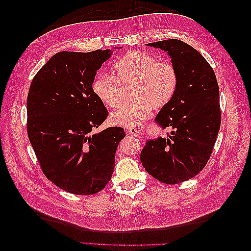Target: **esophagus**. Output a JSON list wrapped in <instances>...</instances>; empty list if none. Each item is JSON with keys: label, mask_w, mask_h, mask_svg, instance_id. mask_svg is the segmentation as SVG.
Returning <instances> with one entry per match:
<instances>
[{"label": "esophagus", "mask_w": 251, "mask_h": 251, "mask_svg": "<svg viewBox=\"0 0 251 251\" xmlns=\"http://www.w3.org/2000/svg\"><path fill=\"white\" fill-rule=\"evenodd\" d=\"M126 132H127V134H130L132 136H135V137H137V136H139V133H140L137 130V128H135V127H128L127 130H126Z\"/></svg>", "instance_id": "obj_1"}]
</instances>
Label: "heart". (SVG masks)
I'll use <instances>...</instances> for the list:
<instances>
[{
	"label": "heart",
	"instance_id": "1",
	"mask_svg": "<svg viewBox=\"0 0 251 251\" xmlns=\"http://www.w3.org/2000/svg\"><path fill=\"white\" fill-rule=\"evenodd\" d=\"M112 75L100 74L93 79L94 96L109 108H116L121 100V86L132 83L133 100L111 113L110 121L115 126H136L150 116L151 107L161 108L171 101L178 87L176 68L159 62L153 55L133 51L113 65Z\"/></svg>",
	"mask_w": 251,
	"mask_h": 251
}]
</instances>
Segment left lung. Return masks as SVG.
Returning <instances> with one entry per match:
<instances>
[{
	"instance_id": "8db88e82",
	"label": "left lung",
	"mask_w": 251,
	"mask_h": 251,
	"mask_svg": "<svg viewBox=\"0 0 251 251\" xmlns=\"http://www.w3.org/2000/svg\"><path fill=\"white\" fill-rule=\"evenodd\" d=\"M147 45L168 52L178 87L155 118L159 127L173 128L171 135L148 139L140 160L157 180L177 184L197 176L210 157L221 126L219 86L206 59L186 43L165 40Z\"/></svg>"
}]
</instances>
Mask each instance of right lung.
<instances>
[{
	"label": "right lung",
	"instance_id": "right-lung-1",
	"mask_svg": "<svg viewBox=\"0 0 251 251\" xmlns=\"http://www.w3.org/2000/svg\"><path fill=\"white\" fill-rule=\"evenodd\" d=\"M117 47L115 49H120ZM112 50L62 51L36 73L27 97V132L43 173L75 195L100 192L111 180L123 127L92 133L108 116L92 81Z\"/></svg>",
	"mask_w": 251,
	"mask_h": 251
}]
</instances>
